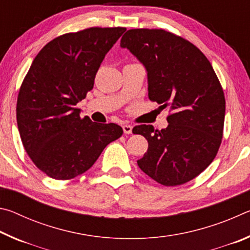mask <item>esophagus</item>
I'll list each match as a JSON object with an SVG mask.
<instances>
[{
  "mask_svg": "<svg viewBox=\"0 0 250 250\" xmlns=\"http://www.w3.org/2000/svg\"><path fill=\"white\" fill-rule=\"evenodd\" d=\"M122 129H124V132L126 133V134L132 133V125H122Z\"/></svg>",
  "mask_w": 250,
  "mask_h": 250,
  "instance_id": "obj_1",
  "label": "esophagus"
}]
</instances>
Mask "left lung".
Instances as JSON below:
<instances>
[{"mask_svg":"<svg viewBox=\"0 0 250 250\" xmlns=\"http://www.w3.org/2000/svg\"><path fill=\"white\" fill-rule=\"evenodd\" d=\"M120 46L145 66L149 99L172 110L166 129L133 128L149 142L139 167L166 186L193 180L213 162L223 138L225 97L213 67L196 46L164 29H129Z\"/></svg>","mask_w":250,"mask_h":250,"instance_id":"8db88e82","label":"left lung"}]
</instances>
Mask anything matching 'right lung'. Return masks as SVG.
Wrapping results in <instances>:
<instances>
[{
	"mask_svg": "<svg viewBox=\"0 0 250 250\" xmlns=\"http://www.w3.org/2000/svg\"><path fill=\"white\" fill-rule=\"evenodd\" d=\"M125 27H91L46 44L21 86L16 119L25 151L55 180H70L94 166L124 130L92 122L76 107L94 88L97 71Z\"/></svg>",
	"mask_w": 250,
	"mask_h": 250,
	"instance_id": "1",
	"label": "right lung"
}]
</instances>
